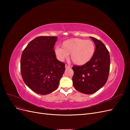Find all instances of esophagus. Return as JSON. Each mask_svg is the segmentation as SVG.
Masks as SVG:
<instances>
[{"instance_id":"obj_1","label":"esophagus","mask_w":130,"mask_h":130,"mask_svg":"<svg viewBox=\"0 0 130 130\" xmlns=\"http://www.w3.org/2000/svg\"><path fill=\"white\" fill-rule=\"evenodd\" d=\"M65 68H66V69H68V68H70V67L69 66L67 65V64H66L65 65Z\"/></svg>"}]
</instances>
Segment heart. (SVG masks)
<instances>
[{"instance_id": "obj_1", "label": "heart", "mask_w": 130, "mask_h": 130, "mask_svg": "<svg viewBox=\"0 0 130 130\" xmlns=\"http://www.w3.org/2000/svg\"><path fill=\"white\" fill-rule=\"evenodd\" d=\"M95 52V46L93 41L78 38L64 41L62 43V48L57 46L54 50L58 60L63 61L70 54V60L77 66L87 63L93 57Z\"/></svg>"}]
</instances>
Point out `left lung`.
I'll return each mask as SVG.
<instances>
[{
    "instance_id": "obj_1",
    "label": "left lung",
    "mask_w": 130,
    "mask_h": 130,
    "mask_svg": "<svg viewBox=\"0 0 130 130\" xmlns=\"http://www.w3.org/2000/svg\"><path fill=\"white\" fill-rule=\"evenodd\" d=\"M90 38L95 45L93 57L86 64L72 68L74 88L86 94H93L103 87L107 82L110 68L109 54L104 43L94 37Z\"/></svg>"
}]
</instances>
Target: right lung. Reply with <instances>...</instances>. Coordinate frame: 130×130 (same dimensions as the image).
<instances>
[{
    "label": "right lung",
    "mask_w": 130,
    "mask_h": 130,
    "mask_svg": "<svg viewBox=\"0 0 130 130\" xmlns=\"http://www.w3.org/2000/svg\"><path fill=\"white\" fill-rule=\"evenodd\" d=\"M57 37L40 36L31 41L21 59L23 80L30 89L41 95L55 91L65 71V64L56 57L54 47Z\"/></svg>",
    "instance_id": "obj_1"
}]
</instances>
